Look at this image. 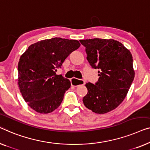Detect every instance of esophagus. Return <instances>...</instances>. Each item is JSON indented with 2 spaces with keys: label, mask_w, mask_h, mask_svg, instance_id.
Instances as JSON below:
<instances>
[{
  "label": "esophagus",
  "mask_w": 150,
  "mask_h": 150,
  "mask_svg": "<svg viewBox=\"0 0 150 150\" xmlns=\"http://www.w3.org/2000/svg\"><path fill=\"white\" fill-rule=\"evenodd\" d=\"M71 84L74 86H78L79 85H84L85 84V81L84 80H79L75 78L70 79Z\"/></svg>",
  "instance_id": "34e87169"
}]
</instances>
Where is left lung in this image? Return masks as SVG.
Returning <instances> with one entry per match:
<instances>
[{
    "instance_id": "8db88e82",
    "label": "left lung",
    "mask_w": 150,
    "mask_h": 150,
    "mask_svg": "<svg viewBox=\"0 0 150 150\" xmlns=\"http://www.w3.org/2000/svg\"><path fill=\"white\" fill-rule=\"evenodd\" d=\"M88 63L98 69V81L85 84L88 93L83 103L96 114L116 109L127 96L134 78L133 57L122 43L113 39L80 40Z\"/></svg>"
}]
</instances>
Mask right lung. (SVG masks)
<instances>
[{
	"mask_svg": "<svg viewBox=\"0 0 150 150\" xmlns=\"http://www.w3.org/2000/svg\"><path fill=\"white\" fill-rule=\"evenodd\" d=\"M80 46L76 40L56 37L31 45L21 55L18 63V85L32 110L48 114L60 105L71 83L55 72Z\"/></svg>",
	"mask_w": 150,
	"mask_h": 150,
	"instance_id": "obj_1",
	"label": "right lung"
}]
</instances>
